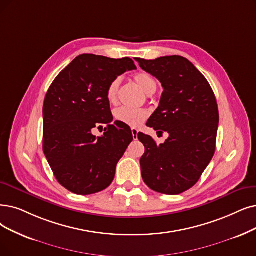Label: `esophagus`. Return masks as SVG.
Masks as SVG:
<instances>
[{"instance_id": "1", "label": "esophagus", "mask_w": 256, "mask_h": 256, "mask_svg": "<svg viewBox=\"0 0 256 256\" xmlns=\"http://www.w3.org/2000/svg\"><path fill=\"white\" fill-rule=\"evenodd\" d=\"M131 132H132V136H134V140H138V130L136 128H132L131 129Z\"/></svg>"}]
</instances>
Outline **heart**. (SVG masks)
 <instances>
[{
    "instance_id": "b5f03b06",
    "label": "heart",
    "mask_w": 256,
    "mask_h": 256,
    "mask_svg": "<svg viewBox=\"0 0 256 256\" xmlns=\"http://www.w3.org/2000/svg\"><path fill=\"white\" fill-rule=\"evenodd\" d=\"M134 82L148 96L154 94L158 88L156 78L145 71H140L136 74ZM120 86V78L112 80L106 89V98L110 104L114 105L118 102V90ZM148 118V112L144 109H131L127 107H120L114 110V118L118 122H122L131 127H138Z\"/></svg>"
}]
</instances>
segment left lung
Returning a JSON list of instances; mask_svg holds the SVG:
<instances>
[{"instance_id": "1", "label": "left lung", "mask_w": 256, "mask_h": 256, "mask_svg": "<svg viewBox=\"0 0 256 256\" xmlns=\"http://www.w3.org/2000/svg\"><path fill=\"white\" fill-rule=\"evenodd\" d=\"M136 60L164 88L147 125L169 134L160 145L142 132L138 134L145 146L142 176L150 189L176 196L196 185L216 152L220 120L216 98L206 78L186 58Z\"/></svg>"}]
</instances>
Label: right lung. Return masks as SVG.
I'll list each match as a JSON object with an SVG mask.
<instances>
[{"label":"right lung","instance_id":"obj_1","mask_svg":"<svg viewBox=\"0 0 256 256\" xmlns=\"http://www.w3.org/2000/svg\"><path fill=\"white\" fill-rule=\"evenodd\" d=\"M134 69L129 58L80 54L49 87L43 106V150L56 178L70 192L88 196L114 180L134 136L126 124H111L106 89L112 80ZM102 124L108 128L96 138L92 130Z\"/></svg>","mask_w":256,"mask_h":256}]
</instances>
